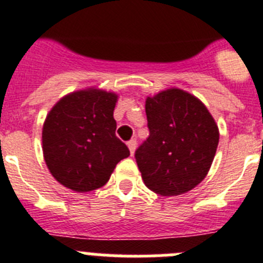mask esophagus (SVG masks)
Instances as JSON below:
<instances>
[{"label": "esophagus", "instance_id": "obj_1", "mask_svg": "<svg viewBox=\"0 0 263 263\" xmlns=\"http://www.w3.org/2000/svg\"><path fill=\"white\" fill-rule=\"evenodd\" d=\"M127 147H129L130 154L133 155L134 152H136V147H137V141H136V139H132V141H129V142H127Z\"/></svg>", "mask_w": 263, "mask_h": 263}]
</instances>
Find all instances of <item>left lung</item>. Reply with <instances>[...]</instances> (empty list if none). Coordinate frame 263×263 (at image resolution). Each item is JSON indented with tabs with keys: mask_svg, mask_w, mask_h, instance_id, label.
<instances>
[{
	"mask_svg": "<svg viewBox=\"0 0 263 263\" xmlns=\"http://www.w3.org/2000/svg\"><path fill=\"white\" fill-rule=\"evenodd\" d=\"M150 136L136 152L143 183L160 196H178L203 182L217 150L218 126L194 95L179 88L147 96Z\"/></svg>",
	"mask_w": 263,
	"mask_h": 263,
	"instance_id": "8db88e82",
	"label": "left lung"
}]
</instances>
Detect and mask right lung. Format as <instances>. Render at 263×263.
<instances>
[{"instance_id": "add662e5", "label": "right lung", "mask_w": 263, "mask_h": 263, "mask_svg": "<svg viewBox=\"0 0 263 263\" xmlns=\"http://www.w3.org/2000/svg\"><path fill=\"white\" fill-rule=\"evenodd\" d=\"M118 95L96 87L66 95L48 111L42 148L57 182L75 192L103 187L129 148L116 137Z\"/></svg>"}]
</instances>
